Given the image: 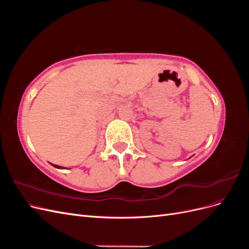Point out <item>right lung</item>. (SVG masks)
<instances>
[{"label": "right lung", "instance_id": "1", "mask_svg": "<svg viewBox=\"0 0 249 249\" xmlns=\"http://www.w3.org/2000/svg\"><path fill=\"white\" fill-rule=\"evenodd\" d=\"M53 166L56 167V168H63V167H61V166H58V165H53Z\"/></svg>", "mask_w": 249, "mask_h": 249}]
</instances>
